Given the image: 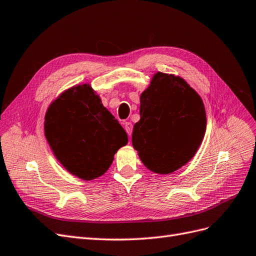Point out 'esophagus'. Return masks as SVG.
I'll return each instance as SVG.
<instances>
[{
  "label": "esophagus",
  "instance_id": "34e87169",
  "mask_svg": "<svg viewBox=\"0 0 256 256\" xmlns=\"http://www.w3.org/2000/svg\"><path fill=\"white\" fill-rule=\"evenodd\" d=\"M124 127H125V130L128 134V136H131V134H132V124L130 122H124Z\"/></svg>",
  "mask_w": 256,
  "mask_h": 256
}]
</instances>
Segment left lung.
Listing matches in <instances>:
<instances>
[{
	"label": "left lung",
	"instance_id": "left-lung-1",
	"mask_svg": "<svg viewBox=\"0 0 256 256\" xmlns=\"http://www.w3.org/2000/svg\"><path fill=\"white\" fill-rule=\"evenodd\" d=\"M132 145L144 166L170 174L194 156L206 131L202 99L180 76L158 72L141 95Z\"/></svg>",
	"mask_w": 256,
	"mask_h": 256
}]
</instances>
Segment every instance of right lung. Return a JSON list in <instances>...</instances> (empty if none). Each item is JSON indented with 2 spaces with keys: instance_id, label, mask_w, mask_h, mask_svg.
<instances>
[{
  "instance_id": "obj_1",
  "label": "right lung",
  "mask_w": 256,
  "mask_h": 256,
  "mask_svg": "<svg viewBox=\"0 0 256 256\" xmlns=\"http://www.w3.org/2000/svg\"><path fill=\"white\" fill-rule=\"evenodd\" d=\"M44 134L63 166L84 180L104 174L128 143L125 129L88 84L67 90L49 106Z\"/></svg>"
}]
</instances>
